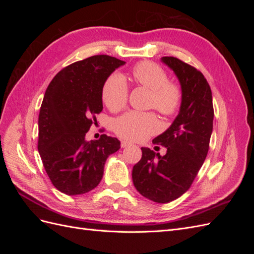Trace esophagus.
<instances>
[{"label":"esophagus","mask_w":254,"mask_h":254,"mask_svg":"<svg viewBox=\"0 0 254 254\" xmlns=\"http://www.w3.org/2000/svg\"><path fill=\"white\" fill-rule=\"evenodd\" d=\"M130 145H132L131 143H130V142H128V141H122L121 142V146H122V147L123 148H126V147H129V146Z\"/></svg>","instance_id":"34e87169"}]
</instances>
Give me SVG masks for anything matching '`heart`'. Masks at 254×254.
Listing matches in <instances>:
<instances>
[{
    "label": "heart",
    "mask_w": 254,
    "mask_h": 254,
    "mask_svg": "<svg viewBox=\"0 0 254 254\" xmlns=\"http://www.w3.org/2000/svg\"><path fill=\"white\" fill-rule=\"evenodd\" d=\"M132 79L139 86L151 92L150 106L164 115H172L179 109L181 90L168 81L166 72L160 65L142 61L132 68ZM103 102L115 112L124 108L128 99V86L120 74H113L106 80L102 90ZM114 131L123 139L141 141L159 130V122L151 113L130 111L114 122Z\"/></svg>",
    "instance_id": "b5f03b06"
}]
</instances>
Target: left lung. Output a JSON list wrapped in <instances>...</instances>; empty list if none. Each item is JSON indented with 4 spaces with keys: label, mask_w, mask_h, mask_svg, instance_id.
<instances>
[{
    "label": "left lung",
    "mask_w": 254,
    "mask_h": 254,
    "mask_svg": "<svg viewBox=\"0 0 254 254\" xmlns=\"http://www.w3.org/2000/svg\"><path fill=\"white\" fill-rule=\"evenodd\" d=\"M161 61L175 73L181 86L179 113L153 143L167 148L160 156L142 147V158L132 168L136 190L158 203L175 200L190 189L209 151L213 130L212 91L201 72L175 57Z\"/></svg>",
    "instance_id": "left-lung-1"
}]
</instances>
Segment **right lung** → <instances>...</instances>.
<instances>
[{
	"label": "right lung",
	"mask_w": 254,
	"mask_h": 254,
	"mask_svg": "<svg viewBox=\"0 0 254 254\" xmlns=\"http://www.w3.org/2000/svg\"><path fill=\"white\" fill-rule=\"evenodd\" d=\"M126 63L107 55L92 56L63 68L45 91L39 113L38 150L49 178L70 196L95 189L106 160L121 148L117 137L103 134L87 141L86 133L103 110L104 83Z\"/></svg>",
	"instance_id": "add662e5"
}]
</instances>
